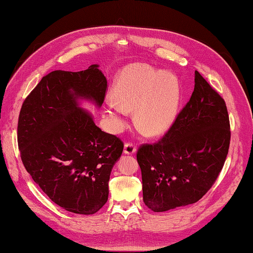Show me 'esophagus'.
<instances>
[{
  "label": "esophagus",
  "mask_w": 253,
  "mask_h": 253,
  "mask_svg": "<svg viewBox=\"0 0 253 253\" xmlns=\"http://www.w3.org/2000/svg\"><path fill=\"white\" fill-rule=\"evenodd\" d=\"M136 146L131 143H127L125 144V146H124V153L127 154V155H132V154L136 153Z\"/></svg>",
  "instance_id": "esophagus-1"
}]
</instances>
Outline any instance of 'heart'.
Here are the masks:
<instances>
[{
	"instance_id": "1",
	"label": "heart",
	"mask_w": 253,
	"mask_h": 253,
	"mask_svg": "<svg viewBox=\"0 0 253 253\" xmlns=\"http://www.w3.org/2000/svg\"><path fill=\"white\" fill-rule=\"evenodd\" d=\"M107 100L105 113L117 129L127 125L130 109L136 123L149 136L168 132L176 122L181 105V87L173 74L147 63H131L118 72Z\"/></svg>"
}]
</instances>
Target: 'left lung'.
<instances>
[{"label":"left lung","mask_w":253,"mask_h":253,"mask_svg":"<svg viewBox=\"0 0 253 253\" xmlns=\"http://www.w3.org/2000/svg\"><path fill=\"white\" fill-rule=\"evenodd\" d=\"M194 91L160 142L137 152L144 203L165 212L198 202L223 168L230 145L225 102L195 71Z\"/></svg>","instance_id":"1"}]
</instances>
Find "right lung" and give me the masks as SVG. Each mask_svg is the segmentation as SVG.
Listing matches in <instances>:
<instances>
[{"mask_svg":"<svg viewBox=\"0 0 253 253\" xmlns=\"http://www.w3.org/2000/svg\"><path fill=\"white\" fill-rule=\"evenodd\" d=\"M107 89L98 65L71 72L54 70L24 100L18 123L23 165L59 207L93 214L108 200L111 169L124 144L96 126L81 100L100 108Z\"/></svg>","mask_w":253,"mask_h":253,"instance_id":"1","label":"right lung"}]
</instances>
